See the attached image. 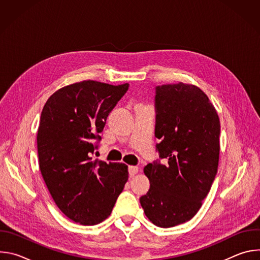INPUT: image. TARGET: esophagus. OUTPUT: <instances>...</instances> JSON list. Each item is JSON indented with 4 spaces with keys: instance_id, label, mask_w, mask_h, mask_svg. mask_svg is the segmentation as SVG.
I'll return each mask as SVG.
<instances>
[{
    "instance_id": "1",
    "label": "esophagus",
    "mask_w": 260,
    "mask_h": 260,
    "mask_svg": "<svg viewBox=\"0 0 260 260\" xmlns=\"http://www.w3.org/2000/svg\"><path fill=\"white\" fill-rule=\"evenodd\" d=\"M128 173H129V175L132 177L135 176L136 174L139 173V167H137V166H129L128 167Z\"/></svg>"
}]
</instances>
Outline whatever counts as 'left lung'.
I'll list each match as a JSON object with an SVG mask.
<instances>
[{
    "label": "left lung",
    "instance_id": "obj_1",
    "mask_svg": "<svg viewBox=\"0 0 260 260\" xmlns=\"http://www.w3.org/2000/svg\"><path fill=\"white\" fill-rule=\"evenodd\" d=\"M155 136L159 157L144 174L150 189L141 197L144 213L168 229L190 220L215 179L220 152V121L207 94L193 84L156 86Z\"/></svg>",
    "mask_w": 260,
    "mask_h": 260
}]
</instances>
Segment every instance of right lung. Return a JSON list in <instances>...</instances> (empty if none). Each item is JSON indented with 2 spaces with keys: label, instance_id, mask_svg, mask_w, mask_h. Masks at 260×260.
I'll list each match as a JSON object with an SVG mask.
<instances>
[{
  "label": "right lung",
  "instance_id": "obj_1",
  "mask_svg": "<svg viewBox=\"0 0 260 260\" xmlns=\"http://www.w3.org/2000/svg\"><path fill=\"white\" fill-rule=\"evenodd\" d=\"M128 89L93 80L56 90L43 107L37 134L39 168L58 209L82 225L101 223L112 212L128 179L122 162L92 160L93 140Z\"/></svg>",
  "mask_w": 260,
  "mask_h": 260
}]
</instances>
